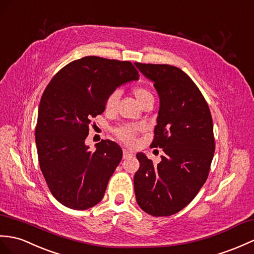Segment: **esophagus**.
<instances>
[{"instance_id": "34e87169", "label": "esophagus", "mask_w": 254, "mask_h": 254, "mask_svg": "<svg viewBox=\"0 0 254 254\" xmlns=\"http://www.w3.org/2000/svg\"><path fill=\"white\" fill-rule=\"evenodd\" d=\"M133 156V152L129 151L127 149H123V159H127L129 157Z\"/></svg>"}]
</instances>
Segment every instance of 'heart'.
Masks as SVG:
<instances>
[{
    "label": "heart",
    "mask_w": 254,
    "mask_h": 254,
    "mask_svg": "<svg viewBox=\"0 0 254 254\" xmlns=\"http://www.w3.org/2000/svg\"><path fill=\"white\" fill-rule=\"evenodd\" d=\"M133 94L135 98L137 99L140 106H143L147 103L152 102L154 103V95L152 93L144 87H135L133 90ZM120 97V92L116 90L111 92L107 99H106V109L111 111L116 108V105L118 103V99ZM141 129V127L138 125H132V123H127V125H122L117 127L115 128V134L117 137L123 143L126 144H133V141L136 138V135Z\"/></svg>",
    "instance_id": "1"
}]
</instances>
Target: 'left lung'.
<instances>
[{
    "mask_svg": "<svg viewBox=\"0 0 254 254\" xmlns=\"http://www.w3.org/2000/svg\"><path fill=\"white\" fill-rule=\"evenodd\" d=\"M135 66L154 82L160 98L150 146L164 151L158 164L136 155L135 197L146 213L169 216L184 209L208 179L215 150L213 122L201 92L183 70L170 64Z\"/></svg>",
    "mask_w": 254,
    "mask_h": 254,
    "instance_id": "1",
    "label": "left lung"
}]
</instances>
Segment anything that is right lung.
Returning <instances> with one entry per match:
<instances>
[{
    "mask_svg": "<svg viewBox=\"0 0 254 254\" xmlns=\"http://www.w3.org/2000/svg\"><path fill=\"white\" fill-rule=\"evenodd\" d=\"M129 62L86 56L58 71L41 97L35 144L41 171L53 196L64 207L86 210L103 199L122 159L117 143L85 145L92 119L104 113L118 86L138 80Z\"/></svg>",
    "mask_w": 254,
    "mask_h": 254,
    "instance_id": "add662e5",
    "label": "right lung"
}]
</instances>
